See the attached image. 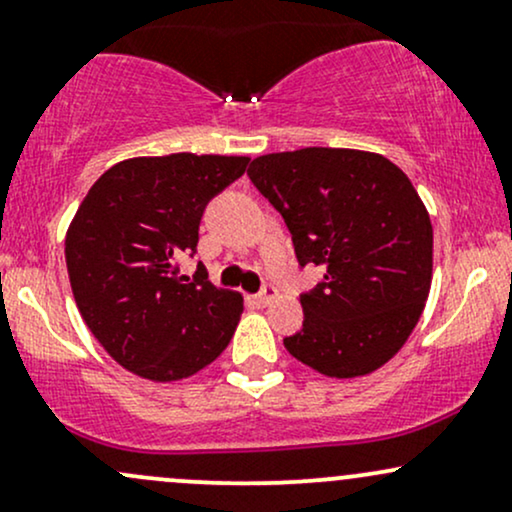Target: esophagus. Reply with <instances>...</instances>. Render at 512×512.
<instances>
[{
  "mask_svg": "<svg viewBox=\"0 0 512 512\" xmlns=\"http://www.w3.org/2000/svg\"><path fill=\"white\" fill-rule=\"evenodd\" d=\"M274 298H276V289H274V286H264V289L255 296V301L260 303V305H269V303L274 301Z\"/></svg>",
  "mask_w": 512,
  "mask_h": 512,
  "instance_id": "34e87169",
  "label": "esophagus"
}]
</instances>
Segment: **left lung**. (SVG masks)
<instances>
[{"label":"left lung","mask_w":512,"mask_h":512,"mask_svg":"<svg viewBox=\"0 0 512 512\" xmlns=\"http://www.w3.org/2000/svg\"><path fill=\"white\" fill-rule=\"evenodd\" d=\"M252 185L289 226L298 262L325 272L303 293L286 351L327 378H361L402 349L426 308L433 226L411 180L373 151L257 156Z\"/></svg>","instance_id":"8db88e82"}]
</instances>
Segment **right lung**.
Instances as JSON below:
<instances>
[{
	"mask_svg": "<svg viewBox=\"0 0 512 512\" xmlns=\"http://www.w3.org/2000/svg\"><path fill=\"white\" fill-rule=\"evenodd\" d=\"M248 156L168 154L115 163L93 182L64 238L76 308L98 344L151 383L190 378L221 356L243 296L178 274L199 221Z\"/></svg>",
	"mask_w": 512,
	"mask_h": 512,
	"instance_id": "obj_1",
	"label": "right lung"
}]
</instances>
